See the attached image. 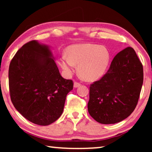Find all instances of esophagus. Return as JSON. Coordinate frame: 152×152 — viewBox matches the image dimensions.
<instances>
[{
    "mask_svg": "<svg viewBox=\"0 0 152 152\" xmlns=\"http://www.w3.org/2000/svg\"><path fill=\"white\" fill-rule=\"evenodd\" d=\"M81 84L79 83V82H74V88H78V87L80 86Z\"/></svg>",
    "mask_w": 152,
    "mask_h": 152,
    "instance_id": "1",
    "label": "esophagus"
}]
</instances>
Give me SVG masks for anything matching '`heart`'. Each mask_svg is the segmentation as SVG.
<instances>
[{
    "label": "heart",
    "mask_w": 152,
    "mask_h": 152,
    "mask_svg": "<svg viewBox=\"0 0 152 152\" xmlns=\"http://www.w3.org/2000/svg\"><path fill=\"white\" fill-rule=\"evenodd\" d=\"M66 56H61L59 64L67 75L76 70L86 80H95L104 75L110 60L109 51L104 46L92 43H77L66 49Z\"/></svg>",
    "instance_id": "1"
}]
</instances>
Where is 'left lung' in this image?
Returning <instances> with one entry per match:
<instances>
[{"mask_svg":"<svg viewBox=\"0 0 152 152\" xmlns=\"http://www.w3.org/2000/svg\"><path fill=\"white\" fill-rule=\"evenodd\" d=\"M143 81V66L135 50L124 49L115 56L105 75L90 86L89 114L102 124L122 121L135 109Z\"/></svg>","mask_w":152,"mask_h":152,"instance_id":"obj_1","label":"left lung"}]
</instances>
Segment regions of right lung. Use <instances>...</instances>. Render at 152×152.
<instances>
[{
    "label": "right lung",
    "instance_id": "add662e5",
    "mask_svg": "<svg viewBox=\"0 0 152 152\" xmlns=\"http://www.w3.org/2000/svg\"><path fill=\"white\" fill-rule=\"evenodd\" d=\"M11 99L25 119L49 125L61 115L73 82L61 76L50 47L33 40L12 59L9 70Z\"/></svg>",
    "mask_w": 152,
    "mask_h": 152
}]
</instances>
